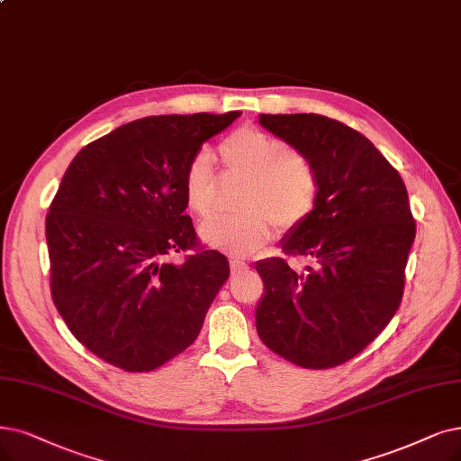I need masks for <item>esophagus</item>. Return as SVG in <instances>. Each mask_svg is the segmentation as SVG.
I'll use <instances>...</instances> for the list:
<instances>
[{
    "mask_svg": "<svg viewBox=\"0 0 461 461\" xmlns=\"http://www.w3.org/2000/svg\"><path fill=\"white\" fill-rule=\"evenodd\" d=\"M244 270H248V265H246L244 261H238V259H232V261H230V274H232V276L240 274V272H244Z\"/></svg>",
    "mask_w": 461,
    "mask_h": 461,
    "instance_id": "34e87169",
    "label": "esophagus"
}]
</instances>
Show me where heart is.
<instances>
[{"label": "heart", "instance_id": "heart-1", "mask_svg": "<svg viewBox=\"0 0 461 461\" xmlns=\"http://www.w3.org/2000/svg\"><path fill=\"white\" fill-rule=\"evenodd\" d=\"M225 172L246 185L238 198L244 210L234 217L212 219L200 227V240L232 257H248L263 248L276 232L301 225L318 204L320 183L310 160L289 151L287 143L253 126L238 128L219 145ZM185 208L204 219L215 202L212 158L198 151L183 172Z\"/></svg>", "mask_w": 461, "mask_h": 461}]
</instances>
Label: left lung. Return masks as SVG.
Returning <instances> with one entry per match:
<instances>
[{"label":"left lung","mask_w":461,"mask_h":461,"mask_svg":"<svg viewBox=\"0 0 461 461\" xmlns=\"http://www.w3.org/2000/svg\"><path fill=\"white\" fill-rule=\"evenodd\" d=\"M259 124L310 160L320 194L280 242L310 259L306 272L280 257L255 265L265 284L257 333L287 361L329 369L371 344L399 308L416 236L407 187L369 140L339 121L297 113L259 115Z\"/></svg>","instance_id":"1"}]
</instances>
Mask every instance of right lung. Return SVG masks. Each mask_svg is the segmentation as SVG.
<instances>
[{"label": "right lung", "instance_id": "add662e5", "mask_svg": "<svg viewBox=\"0 0 461 461\" xmlns=\"http://www.w3.org/2000/svg\"><path fill=\"white\" fill-rule=\"evenodd\" d=\"M225 115H158L115 128L68 167L45 234L50 293L85 348L128 373H147L189 348L229 261L196 249L183 172L200 147L230 126Z\"/></svg>", "mask_w": 461, "mask_h": 461}]
</instances>
